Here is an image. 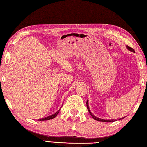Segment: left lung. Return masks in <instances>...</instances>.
Wrapping results in <instances>:
<instances>
[{"label": "left lung", "instance_id": "left-lung-1", "mask_svg": "<svg viewBox=\"0 0 147 147\" xmlns=\"http://www.w3.org/2000/svg\"><path fill=\"white\" fill-rule=\"evenodd\" d=\"M126 48H127V49L129 50V51L133 52V53H135V51H134V50L132 48H131V47H128V46H126ZM86 104H87V108H88L89 113H90V115H91L92 117H93V118L94 119V120L98 121H101V122H106V123H107V122H114V121H117V119H115H115H111V120H106V119H100V118H98V117H96L94 116V115H93V114L91 112L90 109H89V105H88V100L87 101ZM122 119H124V117L122 118ZM122 119H121V118L119 119V120H121Z\"/></svg>", "mask_w": 147, "mask_h": 147}]
</instances>
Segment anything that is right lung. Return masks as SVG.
Masks as SVG:
<instances>
[{"label":"right lung","instance_id":"obj_1","mask_svg":"<svg viewBox=\"0 0 147 147\" xmlns=\"http://www.w3.org/2000/svg\"><path fill=\"white\" fill-rule=\"evenodd\" d=\"M60 109H59V110H58V111H57V112H56L55 113L53 114V115H49V116H48V117H45V118H43V119H38V121H48V120H50V119H54V118H55L56 116L58 114L59 111V110H60Z\"/></svg>","mask_w":147,"mask_h":147}]
</instances>
